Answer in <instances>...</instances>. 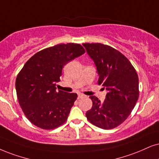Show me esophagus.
Masks as SVG:
<instances>
[{
    "mask_svg": "<svg viewBox=\"0 0 159 159\" xmlns=\"http://www.w3.org/2000/svg\"><path fill=\"white\" fill-rule=\"evenodd\" d=\"M84 97V94H78V99H81V98H83Z\"/></svg>",
    "mask_w": 159,
    "mask_h": 159,
    "instance_id": "obj_1",
    "label": "esophagus"
}]
</instances>
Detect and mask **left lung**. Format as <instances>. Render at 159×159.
<instances>
[{
	"label": "left lung",
	"instance_id": "obj_1",
	"mask_svg": "<svg viewBox=\"0 0 159 159\" xmlns=\"http://www.w3.org/2000/svg\"><path fill=\"white\" fill-rule=\"evenodd\" d=\"M87 54L93 60L107 94L101 103L90 96L92 107L86 113L89 121L103 129H111L122 124L131 113L139 98V78L129 60L120 51L101 43H84Z\"/></svg>",
	"mask_w": 159,
	"mask_h": 159
}]
</instances>
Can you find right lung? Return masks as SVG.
Returning <instances> with one entry per match:
<instances>
[{
	"mask_svg": "<svg viewBox=\"0 0 159 159\" xmlns=\"http://www.w3.org/2000/svg\"><path fill=\"white\" fill-rule=\"evenodd\" d=\"M84 53L79 44H60L42 50L26 61L16 78L15 87L20 106L31 123L51 130L67 120L78 95L57 92L56 85L64 66Z\"/></svg>",
	"mask_w": 159,
	"mask_h": 159,
	"instance_id": "add662e5",
	"label": "right lung"
}]
</instances>
